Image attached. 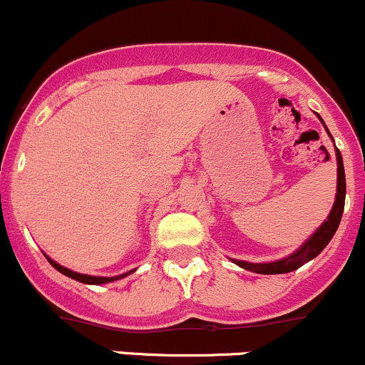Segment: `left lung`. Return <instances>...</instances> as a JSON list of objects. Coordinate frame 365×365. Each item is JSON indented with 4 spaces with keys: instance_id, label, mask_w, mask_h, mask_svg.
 <instances>
[{
    "instance_id": "left-lung-1",
    "label": "left lung",
    "mask_w": 365,
    "mask_h": 365,
    "mask_svg": "<svg viewBox=\"0 0 365 365\" xmlns=\"http://www.w3.org/2000/svg\"><path fill=\"white\" fill-rule=\"evenodd\" d=\"M315 115L319 117V120H321L322 125H324L326 133L329 134L331 139H333L329 129L326 128L324 120H322L321 115H319V113H315ZM333 143H334V139H333ZM334 153H336V165H338L336 198H334L333 208H331L327 219L321 224V226L315 229L314 235L310 236L300 248L294 250L292 255L284 257V259H281V260L262 262V264H255V262H247V260H236V259H231V262H235V264L240 265L241 269H247V271H252L257 274H286V272L297 271L298 267H302V265L307 264V262L315 259V257H317L319 253H321L322 250L327 247V243L333 240L334 232H336V229L339 226V220H341L343 208H345V195H346L345 167H343L341 153H339L336 145H334Z\"/></svg>"
}]
</instances>
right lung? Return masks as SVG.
I'll use <instances>...</instances> for the list:
<instances>
[{
  "instance_id": "add662e5",
  "label": "right lung",
  "mask_w": 365,
  "mask_h": 365,
  "mask_svg": "<svg viewBox=\"0 0 365 365\" xmlns=\"http://www.w3.org/2000/svg\"><path fill=\"white\" fill-rule=\"evenodd\" d=\"M44 257H46L48 262L53 265V267L56 269V271L65 274L67 277H72V279L79 281V282H84V284H106V282H113V281H118L122 279V277L129 276V274H133L136 269H133V271L125 272V274H120V276H113V277H103V276H89V274H81V272H76V271H71V269L63 267V265H60L58 262H55L51 259V257H48L46 253H44Z\"/></svg>"
}]
</instances>
